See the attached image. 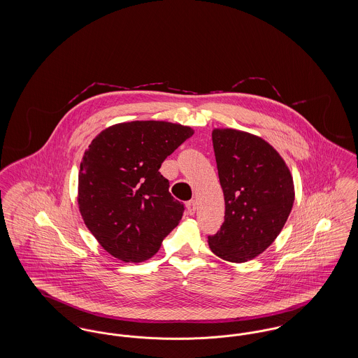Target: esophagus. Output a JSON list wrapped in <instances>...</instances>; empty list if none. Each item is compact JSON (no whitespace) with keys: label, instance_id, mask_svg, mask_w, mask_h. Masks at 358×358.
I'll return each mask as SVG.
<instances>
[{"label":"esophagus","instance_id":"1","mask_svg":"<svg viewBox=\"0 0 358 358\" xmlns=\"http://www.w3.org/2000/svg\"><path fill=\"white\" fill-rule=\"evenodd\" d=\"M187 210L189 216H193L194 212H196V201L194 200H190L187 203Z\"/></svg>","mask_w":358,"mask_h":358}]
</instances>
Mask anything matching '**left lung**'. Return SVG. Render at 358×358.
Listing matches in <instances>:
<instances>
[{
    "instance_id": "obj_1",
    "label": "left lung",
    "mask_w": 358,
    "mask_h": 358,
    "mask_svg": "<svg viewBox=\"0 0 358 358\" xmlns=\"http://www.w3.org/2000/svg\"><path fill=\"white\" fill-rule=\"evenodd\" d=\"M224 193L220 231L208 236L215 255L232 263L251 260L278 238L294 204V182L283 158L260 136L234 130L212 131Z\"/></svg>"
}]
</instances>
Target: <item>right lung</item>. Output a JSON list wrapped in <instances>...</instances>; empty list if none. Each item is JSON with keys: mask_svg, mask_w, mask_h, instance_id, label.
<instances>
[{"mask_svg": "<svg viewBox=\"0 0 358 358\" xmlns=\"http://www.w3.org/2000/svg\"><path fill=\"white\" fill-rule=\"evenodd\" d=\"M193 133L178 123L134 120L92 139L80 162L78 204L87 228L110 255L145 262L178 225L184 204L169 193L159 168Z\"/></svg>", "mask_w": 358, "mask_h": 358, "instance_id": "1", "label": "right lung"}]
</instances>
